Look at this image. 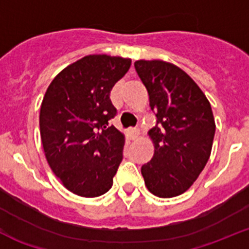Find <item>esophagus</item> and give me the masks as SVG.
I'll return each mask as SVG.
<instances>
[{
  "label": "esophagus",
  "instance_id": "obj_1",
  "mask_svg": "<svg viewBox=\"0 0 249 249\" xmlns=\"http://www.w3.org/2000/svg\"><path fill=\"white\" fill-rule=\"evenodd\" d=\"M127 134H129L130 139H136L139 135H140V131H139V129H136V127H133V129H129L127 130Z\"/></svg>",
  "mask_w": 249,
  "mask_h": 249
}]
</instances>
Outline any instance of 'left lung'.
Masks as SVG:
<instances>
[{
    "mask_svg": "<svg viewBox=\"0 0 249 249\" xmlns=\"http://www.w3.org/2000/svg\"><path fill=\"white\" fill-rule=\"evenodd\" d=\"M156 125L149 130L154 156L141 166L147 190L161 198L190 189L206 166L214 138L211 104L187 73L163 60H136Z\"/></svg>",
    "mask_w": 249,
    "mask_h": 249,
    "instance_id": "obj_1",
    "label": "left lung"
}]
</instances>
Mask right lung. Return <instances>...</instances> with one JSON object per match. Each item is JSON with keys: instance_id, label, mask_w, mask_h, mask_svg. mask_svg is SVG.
<instances>
[{"instance_id": "1", "label": "right lung", "mask_w": 249, "mask_h": 249, "mask_svg": "<svg viewBox=\"0 0 249 249\" xmlns=\"http://www.w3.org/2000/svg\"><path fill=\"white\" fill-rule=\"evenodd\" d=\"M130 66L129 58L86 55L60 71L44 94L39 129L46 159L78 196L98 197L113 186L125 139L109 126L116 115L110 91Z\"/></svg>"}]
</instances>
